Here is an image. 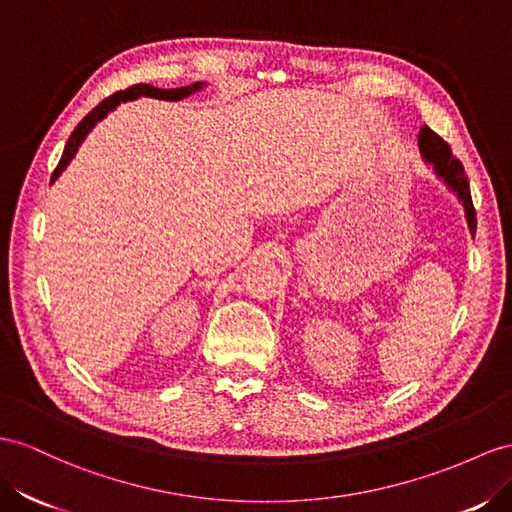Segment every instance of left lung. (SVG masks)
<instances>
[{
	"label": "left lung",
	"mask_w": 512,
	"mask_h": 512,
	"mask_svg": "<svg viewBox=\"0 0 512 512\" xmlns=\"http://www.w3.org/2000/svg\"><path fill=\"white\" fill-rule=\"evenodd\" d=\"M417 144H419V153H422L424 162L432 166L435 175L445 183V188L452 190L456 194L458 203L465 207V218H467L469 231L476 233V209H474V203H471L469 181H467L463 164L452 155L450 144L441 140L428 125L419 129Z\"/></svg>",
	"instance_id": "left-lung-1"
}]
</instances>
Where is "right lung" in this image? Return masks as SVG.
<instances>
[{
  "label": "right lung",
  "mask_w": 512,
  "mask_h": 512,
  "mask_svg": "<svg viewBox=\"0 0 512 512\" xmlns=\"http://www.w3.org/2000/svg\"><path fill=\"white\" fill-rule=\"evenodd\" d=\"M205 86H207L205 82H194L190 86H181V88H155L151 84H136V86H129L127 90H121V93H116V95H112L108 99H103L99 106L93 112H88L84 119L80 121V125L73 129L71 138L67 140V144H64V153H62L60 162H58V166L54 170V175H51V183H54L62 175V170L69 166V162L75 157L77 149H80V144L84 142V138L90 134V131H93V127L99 121L106 119V116L112 110H116V106H121V101L123 103L125 101H134L138 97H151V99H162V101H181V99H186V97H190L194 93H199V90H203Z\"/></svg>",
  "instance_id": "1"
}]
</instances>
